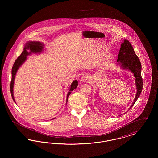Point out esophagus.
Masks as SVG:
<instances>
[{
	"mask_svg": "<svg viewBox=\"0 0 158 158\" xmlns=\"http://www.w3.org/2000/svg\"><path fill=\"white\" fill-rule=\"evenodd\" d=\"M82 82H89L90 81V77L88 75H83L81 79Z\"/></svg>",
	"mask_w": 158,
	"mask_h": 158,
	"instance_id": "esophagus-1",
	"label": "esophagus"
}]
</instances>
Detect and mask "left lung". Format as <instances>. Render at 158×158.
Here are the masks:
<instances>
[{
    "instance_id": "8db88e82",
    "label": "left lung",
    "mask_w": 158,
    "mask_h": 158,
    "mask_svg": "<svg viewBox=\"0 0 158 158\" xmlns=\"http://www.w3.org/2000/svg\"><path fill=\"white\" fill-rule=\"evenodd\" d=\"M118 66L123 70H128L133 73L135 77V83L137 92L135 98L131 105L128 109V111L135 104L136 101L140 96L143 89V80L141 75L142 64L138 57L135 54L134 49L130 43L124 40L121 44L120 51L117 59Z\"/></svg>"
}]
</instances>
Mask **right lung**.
Wrapping results in <instances>:
<instances>
[{
	"instance_id": "right-lung-1",
	"label": "right lung",
	"mask_w": 158,
	"mask_h": 158,
	"mask_svg": "<svg viewBox=\"0 0 158 158\" xmlns=\"http://www.w3.org/2000/svg\"><path fill=\"white\" fill-rule=\"evenodd\" d=\"M44 48V44L40 42V41H28L27 42L25 45L24 48H23V51L21 54L17 58V59L15 60V63L14 64V66L12 69V80L10 82V93L12 99L15 102L14 96V81H15V76L16 73L18 70V69L20 68L23 63L27 59V56L34 54H40L42 52H43ZM78 85V82L77 80L73 81V82L71 83V85L69 88V92L67 94V98H66V104L68 103V97L72 92V90H74L77 88ZM16 103V102H15Z\"/></svg>"
}]
</instances>
